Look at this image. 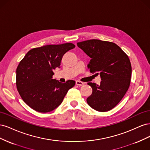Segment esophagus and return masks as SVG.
Segmentation results:
<instances>
[{
	"label": "esophagus",
	"mask_w": 150,
	"mask_h": 150,
	"mask_svg": "<svg viewBox=\"0 0 150 150\" xmlns=\"http://www.w3.org/2000/svg\"><path fill=\"white\" fill-rule=\"evenodd\" d=\"M84 83L81 82V81H76V84L78 85V86H83L84 85Z\"/></svg>",
	"instance_id": "34e87169"
}]
</instances>
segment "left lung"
Instances as JSON below:
<instances>
[{
    "label": "left lung",
    "instance_id": "1",
    "mask_svg": "<svg viewBox=\"0 0 150 150\" xmlns=\"http://www.w3.org/2000/svg\"><path fill=\"white\" fill-rule=\"evenodd\" d=\"M91 57L88 64L91 72L100 74L98 85L88 83L93 89L86 101L99 112L110 111L118 104L128 91L131 82V65L127 54L114 42L90 39L77 43Z\"/></svg>",
    "mask_w": 150,
    "mask_h": 150
}]
</instances>
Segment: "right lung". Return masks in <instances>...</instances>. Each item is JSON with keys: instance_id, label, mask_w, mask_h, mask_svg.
<instances>
[{"instance_id": "right-lung-1", "label": "right lung", "mask_w": 150, "mask_h": 150, "mask_svg": "<svg viewBox=\"0 0 150 150\" xmlns=\"http://www.w3.org/2000/svg\"><path fill=\"white\" fill-rule=\"evenodd\" d=\"M74 47L72 43L35 47L20 61L16 69V87L30 108L38 112H47L61 104L75 81L62 83L54 79L53 71L59 67L63 56Z\"/></svg>"}]
</instances>
